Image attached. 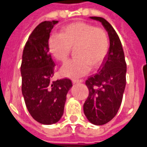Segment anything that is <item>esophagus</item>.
Returning <instances> with one entry per match:
<instances>
[{
	"instance_id": "34e87169",
	"label": "esophagus",
	"mask_w": 147,
	"mask_h": 147,
	"mask_svg": "<svg viewBox=\"0 0 147 147\" xmlns=\"http://www.w3.org/2000/svg\"><path fill=\"white\" fill-rule=\"evenodd\" d=\"M73 83H82V82H83V80L82 79H73Z\"/></svg>"
}]
</instances>
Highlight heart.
Here are the masks:
<instances>
[{"label": "heart", "mask_w": 147, "mask_h": 147, "mask_svg": "<svg viewBox=\"0 0 147 147\" xmlns=\"http://www.w3.org/2000/svg\"><path fill=\"white\" fill-rule=\"evenodd\" d=\"M109 36L105 29L82 21L64 26L60 34H52L48 39L49 51L59 62H65L72 48H75L77 58L61 69L62 75L69 78H78L88 74L92 67H100L109 53Z\"/></svg>", "instance_id": "obj_1"}]
</instances>
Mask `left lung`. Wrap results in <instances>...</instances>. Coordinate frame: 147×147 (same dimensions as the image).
Instances as JSON below:
<instances>
[{"instance_id":"8db88e82","label":"left lung","mask_w":147,"mask_h":147,"mask_svg":"<svg viewBox=\"0 0 147 147\" xmlns=\"http://www.w3.org/2000/svg\"><path fill=\"white\" fill-rule=\"evenodd\" d=\"M98 20L109 34L110 47L98 74L90 76L85 85L88 88V98L83 109L88 121L103 125L112 120L121 105L126 85L127 64L120 39L112 26L105 19L90 17Z\"/></svg>"}]
</instances>
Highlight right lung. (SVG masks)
Returning <instances> with one entry per match:
<instances>
[{
	"label": "right lung",
	"mask_w": 147,
	"mask_h": 147,
	"mask_svg": "<svg viewBox=\"0 0 147 147\" xmlns=\"http://www.w3.org/2000/svg\"><path fill=\"white\" fill-rule=\"evenodd\" d=\"M57 20L43 21L32 32L23 51L20 72L22 94L32 118L42 124H53L62 118L66 94L72 82L63 78L52 82L55 62L48 39Z\"/></svg>",
	"instance_id": "right-lung-1"
}]
</instances>
